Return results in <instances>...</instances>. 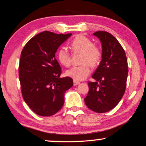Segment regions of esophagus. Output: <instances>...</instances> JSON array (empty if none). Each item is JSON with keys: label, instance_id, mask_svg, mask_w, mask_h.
<instances>
[{"label": "esophagus", "instance_id": "34e87169", "mask_svg": "<svg viewBox=\"0 0 146 146\" xmlns=\"http://www.w3.org/2000/svg\"><path fill=\"white\" fill-rule=\"evenodd\" d=\"M73 82H74V86L80 84V82H79V81H77V80H74Z\"/></svg>", "mask_w": 146, "mask_h": 146}]
</instances>
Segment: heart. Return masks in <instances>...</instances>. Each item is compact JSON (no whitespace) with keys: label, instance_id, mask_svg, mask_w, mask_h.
<instances>
[{"label":"heart","instance_id":"b5f03b06","mask_svg":"<svg viewBox=\"0 0 146 146\" xmlns=\"http://www.w3.org/2000/svg\"><path fill=\"white\" fill-rule=\"evenodd\" d=\"M74 53H82L80 66H74L66 72V75L75 80H82L91 72L90 66H95L101 61V48L94 45L91 39L83 35H78L72 39L70 43ZM58 58L60 63L66 67L70 66L72 56L70 52L65 47L58 51Z\"/></svg>","mask_w":146,"mask_h":146}]
</instances>
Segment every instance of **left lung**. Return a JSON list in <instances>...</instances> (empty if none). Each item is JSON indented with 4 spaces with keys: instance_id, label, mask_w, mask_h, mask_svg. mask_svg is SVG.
Returning <instances> with one entry per match:
<instances>
[{
    "instance_id": "1",
    "label": "left lung",
    "mask_w": 146,
    "mask_h": 146,
    "mask_svg": "<svg viewBox=\"0 0 146 146\" xmlns=\"http://www.w3.org/2000/svg\"><path fill=\"white\" fill-rule=\"evenodd\" d=\"M94 35L101 41L102 60L92 75L95 82H88L89 91L84 102L90 110L106 113L121 101L125 91L128 74L125 50L111 33L98 31Z\"/></svg>"
}]
</instances>
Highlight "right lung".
Wrapping results in <instances>:
<instances>
[{"instance_id": "add662e5", "label": "right lung", "mask_w": 146, "mask_h": 146, "mask_svg": "<svg viewBox=\"0 0 146 146\" xmlns=\"http://www.w3.org/2000/svg\"><path fill=\"white\" fill-rule=\"evenodd\" d=\"M71 35L41 32L32 37L21 52L19 76L23 98L40 116L58 113L64 105V93L73 86L70 77L60 78L62 69L55 58L60 45Z\"/></svg>"}]
</instances>
